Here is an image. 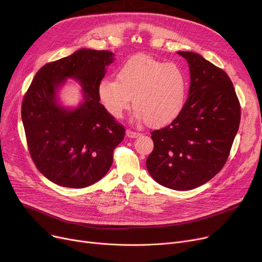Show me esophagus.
Instances as JSON below:
<instances>
[{"instance_id":"1","label":"esophagus","mask_w":262,"mask_h":262,"mask_svg":"<svg viewBox=\"0 0 262 262\" xmlns=\"http://www.w3.org/2000/svg\"><path fill=\"white\" fill-rule=\"evenodd\" d=\"M140 134H142V133H139V132H135V131H132V130H128V131H127V135H128L129 137H131V138H135V137H138Z\"/></svg>"}]
</instances>
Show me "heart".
I'll return each mask as SVG.
<instances>
[{
    "label": "heart",
    "instance_id": "heart-1",
    "mask_svg": "<svg viewBox=\"0 0 262 262\" xmlns=\"http://www.w3.org/2000/svg\"><path fill=\"white\" fill-rule=\"evenodd\" d=\"M98 96L108 113L120 118L131 106L135 117L151 127L171 124L183 111L188 91L185 71L150 55L136 54L98 85Z\"/></svg>",
    "mask_w": 262,
    "mask_h": 262
}]
</instances>
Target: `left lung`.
<instances>
[{"label": "left lung", "mask_w": 262, "mask_h": 262, "mask_svg": "<svg viewBox=\"0 0 262 262\" xmlns=\"http://www.w3.org/2000/svg\"><path fill=\"white\" fill-rule=\"evenodd\" d=\"M177 53L189 64V97L176 119L151 132L154 148L146 165L159 185L187 191L224 168L239 128L240 103L223 69L197 53Z\"/></svg>", "instance_id": "1"}]
</instances>
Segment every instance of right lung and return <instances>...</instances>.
<instances>
[{
    "instance_id": "obj_1",
    "label": "right lung",
    "mask_w": 262,
    "mask_h": 262,
    "mask_svg": "<svg viewBox=\"0 0 262 262\" xmlns=\"http://www.w3.org/2000/svg\"><path fill=\"white\" fill-rule=\"evenodd\" d=\"M107 50L80 49L39 69L24 95L22 120L30 156L50 182L66 188L88 187L109 171L125 128L99 103L98 85L113 62ZM77 79L84 102L74 111L59 106L56 89Z\"/></svg>"
}]
</instances>
